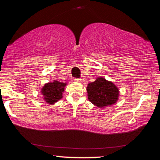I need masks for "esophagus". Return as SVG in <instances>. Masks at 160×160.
<instances>
[{
	"instance_id": "esophagus-1",
	"label": "esophagus",
	"mask_w": 160,
	"mask_h": 160,
	"mask_svg": "<svg viewBox=\"0 0 160 160\" xmlns=\"http://www.w3.org/2000/svg\"><path fill=\"white\" fill-rule=\"evenodd\" d=\"M75 82H81V79L80 78H74V80H73Z\"/></svg>"
}]
</instances>
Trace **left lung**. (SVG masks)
Instances as JSON below:
<instances>
[{"label": "left lung", "mask_w": 160, "mask_h": 160, "mask_svg": "<svg viewBox=\"0 0 160 160\" xmlns=\"http://www.w3.org/2000/svg\"><path fill=\"white\" fill-rule=\"evenodd\" d=\"M88 99L98 107L112 105L117 101L118 90L112 82L104 78H98L87 87Z\"/></svg>", "instance_id": "8db88e82"}]
</instances>
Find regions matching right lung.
<instances>
[{
    "instance_id": "add662e5",
    "label": "right lung",
    "mask_w": 160,
    "mask_h": 160,
    "mask_svg": "<svg viewBox=\"0 0 160 160\" xmlns=\"http://www.w3.org/2000/svg\"><path fill=\"white\" fill-rule=\"evenodd\" d=\"M66 85V83L58 82V81L46 84L42 90L45 101L49 104H54L59 99H61L63 97L62 94H63L64 87Z\"/></svg>"
}]
</instances>
